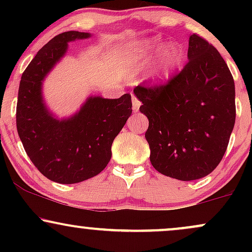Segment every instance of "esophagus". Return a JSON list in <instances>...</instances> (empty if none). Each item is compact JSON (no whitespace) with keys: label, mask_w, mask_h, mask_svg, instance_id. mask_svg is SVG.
<instances>
[{"label":"esophagus","mask_w":252,"mask_h":252,"mask_svg":"<svg viewBox=\"0 0 252 252\" xmlns=\"http://www.w3.org/2000/svg\"><path fill=\"white\" fill-rule=\"evenodd\" d=\"M140 106H141L140 100H138L135 96H132V109H134V111H138Z\"/></svg>","instance_id":"obj_1"}]
</instances>
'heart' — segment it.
Here are the masks:
<instances>
[{
  "label": "heart",
  "instance_id": "heart-1",
  "mask_svg": "<svg viewBox=\"0 0 252 252\" xmlns=\"http://www.w3.org/2000/svg\"><path fill=\"white\" fill-rule=\"evenodd\" d=\"M163 48V42L160 40H148L140 46L134 59L136 62H144L153 54H158ZM182 62V51L178 45H169L161 53L160 59L153 70V79L158 83L168 82Z\"/></svg>",
  "mask_w": 252,
  "mask_h": 252
}]
</instances>
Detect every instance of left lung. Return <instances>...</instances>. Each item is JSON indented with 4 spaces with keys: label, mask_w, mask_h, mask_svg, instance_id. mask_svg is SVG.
I'll return each mask as SVG.
<instances>
[{
    "label": "left lung",
    "mask_w": 252,
    "mask_h": 252,
    "mask_svg": "<svg viewBox=\"0 0 252 252\" xmlns=\"http://www.w3.org/2000/svg\"><path fill=\"white\" fill-rule=\"evenodd\" d=\"M185 67L164 85L134 89L148 117L150 162L182 181L213 172L226 152L236 121L235 82L220 53L192 34Z\"/></svg>",
    "instance_id": "8db88e82"
}]
</instances>
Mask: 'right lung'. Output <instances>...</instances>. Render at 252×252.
<instances>
[{
  "label": "right lung",
  "mask_w": 252,
  "mask_h": 252,
  "mask_svg": "<svg viewBox=\"0 0 252 252\" xmlns=\"http://www.w3.org/2000/svg\"><path fill=\"white\" fill-rule=\"evenodd\" d=\"M90 33L65 32L36 53L22 73L16 128L24 148L42 175L58 184H77L99 174L111 158L115 137L132 112L131 96L89 97L73 116L59 120L47 109L42 83L67 52L68 42Z\"/></svg>",
  "instance_id": "right-lung-1"
}]
</instances>
